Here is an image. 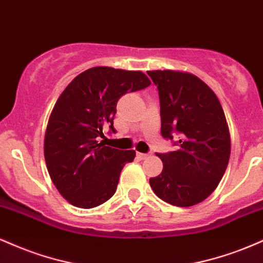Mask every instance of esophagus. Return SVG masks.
I'll return each mask as SVG.
<instances>
[{"instance_id":"obj_1","label":"esophagus","mask_w":263,"mask_h":263,"mask_svg":"<svg viewBox=\"0 0 263 263\" xmlns=\"http://www.w3.org/2000/svg\"><path fill=\"white\" fill-rule=\"evenodd\" d=\"M137 156H138V157H140V158H141V159H146V158H148V157H149V155H148V153H140V152H138V153H137Z\"/></svg>"}]
</instances>
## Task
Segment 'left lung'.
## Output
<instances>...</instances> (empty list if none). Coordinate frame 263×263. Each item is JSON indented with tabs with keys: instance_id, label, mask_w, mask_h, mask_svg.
<instances>
[{
	"instance_id": "1",
	"label": "left lung",
	"mask_w": 263,
	"mask_h": 263,
	"mask_svg": "<svg viewBox=\"0 0 263 263\" xmlns=\"http://www.w3.org/2000/svg\"><path fill=\"white\" fill-rule=\"evenodd\" d=\"M147 74L158 89L162 136H179L177 151L158 155L163 171L151 178V188L165 203L193 206L216 189L228 167L231 140L224 110L197 75L179 70Z\"/></svg>"
}]
</instances>
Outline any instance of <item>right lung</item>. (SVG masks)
<instances>
[{"mask_svg": "<svg viewBox=\"0 0 263 263\" xmlns=\"http://www.w3.org/2000/svg\"><path fill=\"white\" fill-rule=\"evenodd\" d=\"M149 85L140 70L93 66L59 96L45 129L44 158L53 184L71 205L91 209L115 194L123 165L136 152L105 146L99 137L106 126L115 132L119 99Z\"/></svg>", "mask_w": 263, "mask_h": 263, "instance_id": "right-lung-1", "label": "right lung"}]
</instances>
